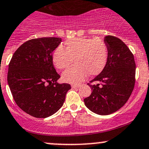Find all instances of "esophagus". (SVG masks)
<instances>
[{"instance_id":"esophagus-1","label":"esophagus","mask_w":149,"mask_h":149,"mask_svg":"<svg viewBox=\"0 0 149 149\" xmlns=\"http://www.w3.org/2000/svg\"><path fill=\"white\" fill-rule=\"evenodd\" d=\"M80 86H81L80 84H73V85H71V88H78L80 87Z\"/></svg>"}]
</instances>
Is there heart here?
Masks as SVG:
<instances>
[{"instance_id":"obj_1","label":"heart","mask_w":149,"mask_h":149,"mask_svg":"<svg viewBox=\"0 0 149 149\" xmlns=\"http://www.w3.org/2000/svg\"><path fill=\"white\" fill-rule=\"evenodd\" d=\"M66 49L58 46L52 54V61L56 68H68L73 61L74 65L64 71L62 79L67 83H76L89 76L97 75L103 70L108 57V47L100 39L79 37L67 40Z\"/></svg>"}]
</instances>
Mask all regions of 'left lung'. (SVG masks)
I'll return each instance as SVG.
<instances>
[{
    "instance_id": "obj_1",
    "label": "left lung",
    "mask_w": 149,
    "mask_h": 149,
    "mask_svg": "<svg viewBox=\"0 0 149 149\" xmlns=\"http://www.w3.org/2000/svg\"><path fill=\"white\" fill-rule=\"evenodd\" d=\"M108 47L107 63L102 72L88 83L92 93L85 104L96 114L107 115L123 107L135 85L136 63L134 55L120 39L104 37Z\"/></svg>"
}]
</instances>
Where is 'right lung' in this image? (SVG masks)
Listing matches in <instances>:
<instances>
[{"label":"right lung","mask_w":149,"mask_h":149,"mask_svg":"<svg viewBox=\"0 0 149 149\" xmlns=\"http://www.w3.org/2000/svg\"><path fill=\"white\" fill-rule=\"evenodd\" d=\"M60 37L32 39L15 51L8 65V83L17 106L37 118H46L63 105L68 83L59 84L60 78L52 61V52Z\"/></svg>","instance_id":"right-lung-1"}]
</instances>
